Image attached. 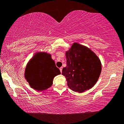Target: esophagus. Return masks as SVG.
Segmentation results:
<instances>
[{
    "mask_svg": "<svg viewBox=\"0 0 124 124\" xmlns=\"http://www.w3.org/2000/svg\"><path fill=\"white\" fill-rule=\"evenodd\" d=\"M62 67H61V68H60V72H61V73H62Z\"/></svg>",
    "mask_w": 124,
    "mask_h": 124,
    "instance_id": "1",
    "label": "esophagus"
}]
</instances>
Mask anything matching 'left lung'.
Listing matches in <instances>:
<instances>
[{
  "label": "left lung",
  "mask_w": 124,
  "mask_h": 124,
  "mask_svg": "<svg viewBox=\"0 0 124 124\" xmlns=\"http://www.w3.org/2000/svg\"><path fill=\"white\" fill-rule=\"evenodd\" d=\"M67 66L62 74L66 78L69 88L82 93L96 84L102 70V64L98 56L92 50L83 45L74 43L66 52Z\"/></svg>",
  "instance_id": "8db88e82"
}]
</instances>
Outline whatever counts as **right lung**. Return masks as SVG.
<instances>
[{"label": "right lung", "mask_w": 124, "mask_h": 124, "mask_svg": "<svg viewBox=\"0 0 124 124\" xmlns=\"http://www.w3.org/2000/svg\"><path fill=\"white\" fill-rule=\"evenodd\" d=\"M61 74L51 54L37 52L27 63L24 78L30 86L37 91H42L50 87L53 79Z\"/></svg>", "instance_id": "obj_1"}]
</instances>
